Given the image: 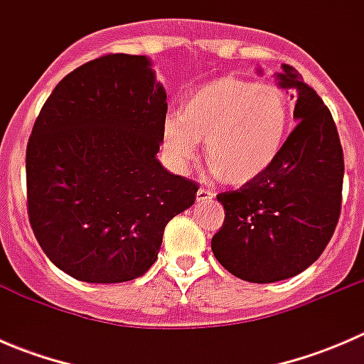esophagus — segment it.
I'll list each match as a JSON object with an SVG mask.
<instances>
[{
	"mask_svg": "<svg viewBox=\"0 0 364 364\" xmlns=\"http://www.w3.org/2000/svg\"><path fill=\"white\" fill-rule=\"evenodd\" d=\"M215 199V193L209 192L205 188H199L197 190V203H208V200Z\"/></svg>",
	"mask_w": 364,
	"mask_h": 364,
	"instance_id": "obj_1",
	"label": "esophagus"
}]
</instances>
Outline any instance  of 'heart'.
<instances>
[{
	"mask_svg": "<svg viewBox=\"0 0 364 364\" xmlns=\"http://www.w3.org/2000/svg\"><path fill=\"white\" fill-rule=\"evenodd\" d=\"M289 127L291 109L278 87L220 77L190 90L179 114L165 116L161 149L172 171L185 174L204 141L209 176L243 186L278 160Z\"/></svg>",
	"mask_w": 364,
	"mask_h": 364,
	"instance_id": "obj_1",
	"label": "heart"
}]
</instances>
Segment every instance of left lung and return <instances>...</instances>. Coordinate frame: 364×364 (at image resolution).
Listing matches in <instances>:
<instances>
[{"label": "left lung", "instance_id": "8db88e82", "mask_svg": "<svg viewBox=\"0 0 364 364\" xmlns=\"http://www.w3.org/2000/svg\"><path fill=\"white\" fill-rule=\"evenodd\" d=\"M262 73V70H257ZM296 93V128L260 178L216 196L225 220L211 240L216 260L252 284L287 280L315 262L338 223L343 151L331 112L291 65L274 73Z\"/></svg>", "mask_w": 364, "mask_h": 364}]
</instances>
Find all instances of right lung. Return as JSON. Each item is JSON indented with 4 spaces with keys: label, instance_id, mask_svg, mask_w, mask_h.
<instances>
[{
    "label": "right lung",
    "instance_id": "1",
    "mask_svg": "<svg viewBox=\"0 0 364 364\" xmlns=\"http://www.w3.org/2000/svg\"><path fill=\"white\" fill-rule=\"evenodd\" d=\"M167 93L146 56L107 54L54 87L26 149L28 215L54 266L87 284L142 277L196 181L156 159Z\"/></svg>",
    "mask_w": 364,
    "mask_h": 364
}]
</instances>
